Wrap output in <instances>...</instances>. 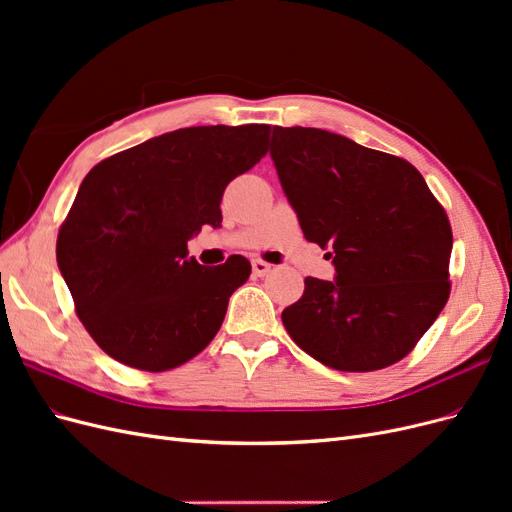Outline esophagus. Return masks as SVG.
<instances>
[{"mask_svg":"<svg viewBox=\"0 0 512 512\" xmlns=\"http://www.w3.org/2000/svg\"><path fill=\"white\" fill-rule=\"evenodd\" d=\"M252 269H254V273L258 275V277H265V275H269L271 273V265L269 262H265V260H254L252 262Z\"/></svg>","mask_w":512,"mask_h":512,"instance_id":"34e87169","label":"esophagus"}]
</instances>
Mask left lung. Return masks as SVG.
<instances>
[{
	"mask_svg": "<svg viewBox=\"0 0 512 512\" xmlns=\"http://www.w3.org/2000/svg\"><path fill=\"white\" fill-rule=\"evenodd\" d=\"M271 160L307 241L335 280L305 277L282 322L339 371L389 367L416 346L451 294L453 232L423 175L401 158L318 128H273Z\"/></svg>",
	"mask_w": 512,
	"mask_h": 512,
	"instance_id": "1",
	"label": "left lung"
}]
</instances>
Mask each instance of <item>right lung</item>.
<instances>
[{
  "label": "right lung",
  "instance_id": "obj_1",
  "mask_svg": "<svg viewBox=\"0 0 512 512\" xmlns=\"http://www.w3.org/2000/svg\"><path fill=\"white\" fill-rule=\"evenodd\" d=\"M269 126L181 128L102 160L83 179L57 237L76 316L115 361L145 371L183 365L220 331L250 260L188 258L222 194L267 153Z\"/></svg>",
  "mask_w": 512,
  "mask_h": 512
}]
</instances>
